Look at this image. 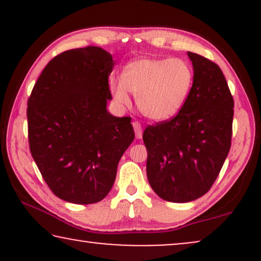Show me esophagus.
Segmentation results:
<instances>
[{
    "instance_id": "esophagus-1",
    "label": "esophagus",
    "mask_w": 261,
    "mask_h": 261,
    "mask_svg": "<svg viewBox=\"0 0 261 261\" xmlns=\"http://www.w3.org/2000/svg\"><path fill=\"white\" fill-rule=\"evenodd\" d=\"M133 128H134V132H135V137H137L138 139H141L142 138L141 123L139 122V121H134V122H133Z\"/></svg>"
}]
</instances>
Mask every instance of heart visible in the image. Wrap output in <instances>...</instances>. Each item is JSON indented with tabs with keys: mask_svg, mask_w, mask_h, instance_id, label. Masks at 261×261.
I'll list each match as a JSON object with an SVG mask.
<instances>
[{
	"mask_svg": "<svg viewBox=\"0 0 261 261\" xmlns=\"http://www.w3.org/2000/svg\"><path fill=\"white\" fill-rule=\"evenodd\" d=\"M192 83L194 71L184 59L144 58L128 64L122 80L110 78L109 88L114 99L120 105H129V91L146 117L165 121L181 109Z\"/></svg>",
	"mask_w": 261,
	"mask_h": 261,
	"instance_id": "b5f03b06",
	"label": "heart"
}]
</instances>
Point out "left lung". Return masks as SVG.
<instances>
[{"label": "left lung", "mask_w": 261, "mask_h": 261, "mask_svg": "<svg viewBox=\"0 0 261 261\" xmlns=\"http://www.w3.org/2000/svg\"><path fill=\"white\" fill-rule=\"evenodd\" d=\"M194 83L171 120L148 126L146 171L153 190L169 202L195 201L216 180L229 153L234 99L217 64L188 52Z\"/></svg>", "instance_id": "obj_1"}]
</instances>
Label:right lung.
I'll use <instances>...</instances> for the list:
<instances>
[{"label":"right lung","instance_id":"add662e5","mask_svg":"<svg viewBox=\"0 0 261 261\" xmlns=\"http://www.w3.org/2000/svg\"><path fill=\"white\" fill-rule=\"evenodd\" d=\"M113 67L101 47L69 49L49 60L28 98L32 156L51 191L66 202L102 201L134 140L130 117L107 110Z\"/></svg>","mask_w":261,"mask_h":261}]
</instances>
